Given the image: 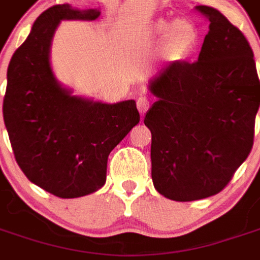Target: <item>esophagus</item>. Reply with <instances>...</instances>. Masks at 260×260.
<instances>
[{"label":"esophagus","instance_id":"1","mask_svg":"<svg viewBox=\"0 0 260 260\" xmlns=\"http://www.w3.org/2000/svg\"><path fill=\"white\" fill-rule=\"evenodd\" d=\"M136 106H138V110H139V113L143 115V114L146 113L149 107H150V99L146 96H142L139 97L138 100H136Z\"/></svg>","mask_w":260,"mask_h":260}]
</instances>
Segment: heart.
<instances>
[{"label":"heart","mask_w":260,"mask_h":260,"mask_svg":"<svg viewBox=\"0 0 260 260\" xmlns=\"http://www.w3.org/2000/svg\"><path fill=\"white\" fill-rule=\"evenodd\" d=\"M147 35L152 40H163V51L169 55L182 57L191 53L198 42V30L188 18H158L149 25Z\"/></svg>","instance_id":"b5f03b06"}]
</instances>
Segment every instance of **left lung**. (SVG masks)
Listing matches in <instances>:
<instances>
[{
  "instance_id": "8db88e82",
  "label": "left lung",
  "mask_w": 260,
  "mask_h": 260,
  "mask_svg": "<svg viewBox=\"0 0 260 260\" xmlns=\"http://www.w3.org/2000/svg\"><path fill=\"white\" fill-rule=\"evenodd\" d=\"M196 9L210 22L198 61L169 65L147 86L157 97L145 117L153 185L177 202L205 199L229 184L251 152L260 104L245 36L216 8Z\"/></svg>"
}]
</instances>
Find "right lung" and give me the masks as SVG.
I'll return each instance as SVG.
<instances>
[{
    "mask_svg": "<svg viewBox=\"0 0 260 260\" xmlns=\"http://www.w3.org/2000/svg\"><path fill=\"white\" fill-rule=\"evenodd\" d=\"M100 9L54 5L33 23L11 58L4 122L20 170L58 198H80L106 184L110 152L139 122L135 100L107 103L61 85L50 51L61 20H94Z\"/></svg>",
    "mask_w": 260,
    "mask_h": 260,
    "instance_id": "add662e5",
    "label": "right lung"
}]
</instances>
